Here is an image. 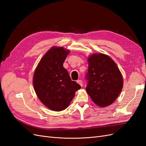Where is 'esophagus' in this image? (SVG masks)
Wrapping results in <instances>:
<instances>
[{
	"label": "esophagus",
	"instance_id": "esophagus-1",
	"mask_svg": "<svg viewBox=\"0 0 146 146\" xmlns=\"http://www.w3.org/2000/svg\"><path fill=\"white\" fill-rule=\"evenodd\" d=\"M77 82L81 86H83V82H82V81L81 80H78L77 81Z\"/></svg>",
	"mask_w": 146,
	"mask_h": 146
}]
</instances>
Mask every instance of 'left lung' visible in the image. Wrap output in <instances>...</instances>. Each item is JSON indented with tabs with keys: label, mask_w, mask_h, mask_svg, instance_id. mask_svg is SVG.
<instances>
[{
	"label": "left lung",
	"mask_w": 146,
	"mask_h": 146,
	"mask_svg": "<svg viewBox=\"0 0 146 146\" xmlns=\"http://www.w3.org/2000/svg\"><path fill=\"white\" fill-rule=\"evenodd\" d=\"M86 90L92 100L101 107L112 104L121 93L123 78L111 57L94 54L88 59Z\"/></svg>",
	"instance_id": "8db88e82"
}]
</instances>
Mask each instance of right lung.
Segmentation results:
<instances>
[{"label": "right lung", "mask_w": 146, "mask_h": 146, "mask_svg": "<svg viewBox=\"0 0 146 146\" xmlns=\"http://www.w3.org/2000/svg\"><path fill=\"white\" fill-rule=\"evenodd\" d=\"M69 50L53 47L43 56L35 69L33 83L39 99L52 111L66 109L80 85L72 81L63 63Z\"/></svg>", "instance_id": "obj_1"}]
</instances>
